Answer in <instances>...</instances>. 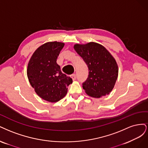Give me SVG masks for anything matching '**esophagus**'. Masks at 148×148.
Wrapping results in <instances>:
<instances>
[{
    "mask_svg": "<svg viewBox=\"0 0 148 148\" xmlns=\"http://www.w3.org/2000/svg\"><path fill=\"white\" fill-rule=\"evenodd\" d=\"M70 76H71V77L72 78V79H73V80H75V79H76V75H75V74H71Z\"/></svg>",
    "mask_w": 148,
    "mask_h": 148,
    "instance_id": "1",
    "label": "esophagus"
}]
</instances>
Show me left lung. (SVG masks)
<instances>
[{
	"instance_id": "8db88e82",
	"label": "left lung",
	"mask_w": 148,
	"mask_h": 148,
	"mask_svg": "<svg viewBox=\"0 0 148 148\" xmlns=\"http://www.w3.org/2000/svg\"><path fill=\"white\" fill-rule=\"evenodd\" d=\"M74 49L88 68V75L82 84L86 93L100 98L110 93L118 77V66L114 57L103 45L95 42L75 44Z\"/></svg>"
}]
</instances>
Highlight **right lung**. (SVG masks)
I'll use <instances>...</instances> for the list:
<instances>
[{
  "instance_id": "right-lung-1",
  "label": "right lung",
  "mask_w": 148,
  "mask_h": 148,
  "mask_svg": "<svg viewBox=\"0 0 148 148\" xmlns=\"http://www.w3.org/2000/svg\"><path fill=\"white\" fill-rule=\"evenodd\" d=\"M64 44L50 42L40 46L33 53L27 69L28 79L39 96L55 103L63 98L73 79L61 71L56 59Z\"/></svg>"
}]
</instances>
